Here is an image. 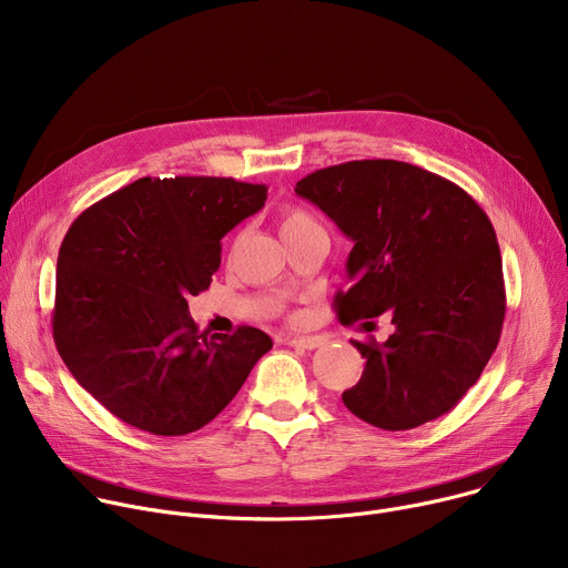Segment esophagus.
<instances>
[{
  "instance_id": "34e87169",
  "label": "esophagus",
  "mask_w": 568,
  "mask_h": 568,
  "mask_svg": "<svg viewBox=\"0 0 568 568\" xmlns=\"http://www.w3.org/2000/svg\"><path fill=\"white\" fill-rule=\"evenodd\" d=\"M323 344H326V339L323 337H290L287 339V346L301 348V351H314V348H321Z\"/></svg>"
}]
</instances>
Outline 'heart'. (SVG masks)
I'll return each mask as SVG.
<instances>
[{
	"label": "heart",
	"mask_w": 568,
	"mask_h": 568,
	"mask_svg": "<svg viewBox=\"0 0 568 568\" xmlns=\"http://www.w3.org/2000/svg\"><path fill=\"white\" fill-rule=\"evenodd\" d=\"M316 226V222L301 209H287L283 215H281V235L287 237V235H294V233H301L305 229H312Z\"/></svg>",
	"instance_id": "1"
}]
</instances>
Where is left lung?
I'll return each instance as SVG.
<instances>
[{
    "mask_svg": "<svg viewBox=\"0 0 568 568\" xmlns=\"http://www.w3.org/2000/svg\"><path fill=\"white\" fill-rule=\"evenodd\" d=\"M296 195L353 240L348 292L335 296L342 323L390 314L384 342H353L366 359L342 393L364 423L404 432L440 418L476 384L504 326L506 290L497 233L454 182L395 159L321 169Z\"/></svg>",
    "mask_w": 568,
    "mask_h": 568,
    "instance_id": "8db88e82",
    "label": "left lung"
}]
</instances>
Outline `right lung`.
I'll use <instances>...</instances> for the list:
<instances>
[{"label":"right lung","mask_w":568,"mask_h":568,"mask_svg":"<svg viewBox=\"0 0 568 568\" xmlns=\"http://www.w3.org/2000/svg\"><path fill=\"white\" fill-rule=\"evenodd\" d=\"M231 178H141L80 213L55 272L53 342L119 420L154 436L209 425L274 346L258 328L200 333L189 296L209 290L222 237L265 206Z\"/></svg>","instance_id":"add662e5"}]
</instances>
